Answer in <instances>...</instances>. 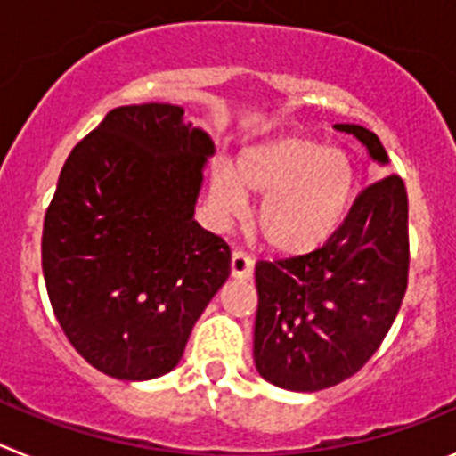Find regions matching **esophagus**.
Listing matches in <instances>:
<instances>
[{"mask_svg":"<svg viewBox=\"0 0 456 456\" xmlns=\"http://www.w3.org/2000/svg\"><path fill=\"white\" fill-rule=\"evenodd\" d=\"M231 272L235 278H251L253 257L248 256L247 251L235 248V251H232V260H231Z\"/></svg>","mask_w":456,"mask_h":456,"instance_id":"obj_1","label":"esophagus"}]
</instances>
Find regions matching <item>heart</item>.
I'll list each match as a JSON object with an SVG mask.
<instances>
[{
    "mask_svg": "<svg viewBox=\"0 0 456 456\" xmlns=\"http://www.w3.org/2000/svg\"><path fill=\"white\" fill-rule=\"evenodd\" d=\"M354 157L308 134H285L247 148L237 171L216 167L209 196L225 215L244 208V193L265 196L260 235L281 253L322 247L347 216L356 196Z\"/></svg>",
    "mask_w": 456,
    "mask_h": 456,
    "instance_id": "heart-1",
    "label": "heart"
}]
</instances>
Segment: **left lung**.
Here are the masks:
<instances>
[{
  "instance_id": "left-lung-1",
  "label": "left lung",
  "mask_w": 456,
  "mask_h": 456,
  "mask_svg": "<svg viewBox=\"0 0 456 456\" xmlns=\"http://www.w3.org/2000/svg\"><path fill=\"white\" fill-rule=\"evenodd\" d=\"M340 132L388 164L381 141L361 125ZM409 283V199L400 175L358 193L336 232L305 256L256 265L253 358L269 384L315 393L368 363L390 331Z\"/></svg>"
}]
</instances>
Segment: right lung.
I'll return each mask as SVG.
<instances>
[{"instance_id": "right-lung-1", "label": "right lung", "mask_w": 456, "mask_h": 456, "mask_svg": "<svg viewBox=\"0 0 456 456\" xmlns=\"http://www.w3.org/2000/svg\"><path fill=\"white\" fill-rule=\"evenodd\" d=\"M215 143L178 104L111 109L72 148L43 224V276L70 345L125 381L171 372L231 276L193 221Z\"/></svg>"}]
</instances>
